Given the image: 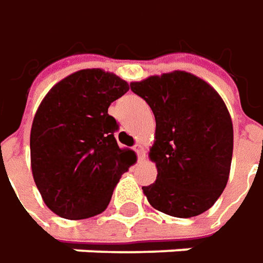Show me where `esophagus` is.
I'll return each instance as SVG.
<instances>
[{
	"label": "esophagus",
	"mask_w": 263,
	"mask_h": 263,
	"mask_svg": "<svg viewBox=\"0 0 263 263\" xmlns=\"http://www.w3.org/2000/svg\"><path fill=\"white\" fill-rule=\"evenodd\" d=\"M134 149H135V153H137V156H138V161H142V160H144V157H145V151H144V147H142L141 144H137V145L134 147Z\"/></svg>",
	"instance_id": "34e87169"
}]
</instances>
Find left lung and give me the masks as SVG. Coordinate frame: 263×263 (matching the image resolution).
<instances>
[{"instance_id": "1", "label": "left lung", "mask_w": 263, "mask_h": 263, "mask_svg": "<svg viewBox=\"0 0 263 263\" xmlns=\"http://www.w3.org/2000/svg\"><path fill=\"white\" fill-rule=\"evenodd\" d=\"M131 90L156 118L148 156L157 179L142 186L149 205L177 218L205 213L227 185L233 157V122L221 96L186 71L134 81Z\"/></svg>"}]
</instances>
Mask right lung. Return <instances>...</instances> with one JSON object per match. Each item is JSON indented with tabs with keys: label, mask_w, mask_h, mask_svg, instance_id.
<instances>
[{
	"label": "right lung",
	"mask_w": 263,
	"mask_h": 263,
	"mask_svg": "<svg viewBox=\"0 0 263 263\" xmlns=\"http://www.w3.org/2000/svg\"><path fill=\"white\" fill-rule=\"evenodd\" d=\"M129 84L100 68L61 80L42 100L30 131L34 183L52 213L83 220L103 213L116 183L132 166L119 148L118 123L107 114Z\"/></svg>",
	"instance_id": "add662e5"
}]
</instances>
